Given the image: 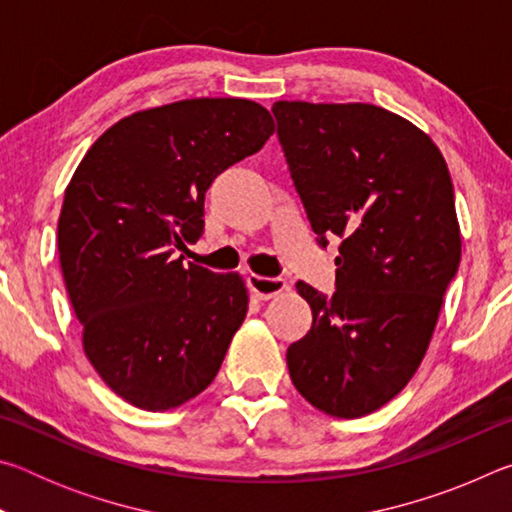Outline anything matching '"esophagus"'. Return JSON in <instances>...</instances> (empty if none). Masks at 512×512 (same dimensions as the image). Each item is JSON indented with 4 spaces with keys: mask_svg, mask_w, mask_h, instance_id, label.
Here are the masks:
<instances>
[{
    "mask_svg": "<svg viewBox=\"0 0 512 512\" xmlns=\"http://www.w3.org/2000/svg\"><path fill=\"white\" fill-rule=\"evenodd\" d=\"M250 289L255 291L259 300H271L277 293L287 289V280L284 277H264V275H250Z\"/></svg>",
    "mask_w": 512,
    "mask_h": 512,
    "instance_id": "esophagus-1",
    "label": "esophagus"
}]
</instances>
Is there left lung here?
Returning <instances> with one entry per match:
<instances>
[{"mask_svg":"<svg viewBox=\"0 0 512 512\" xmlns=\"http://www.w3.org/2000/svg\"><path fill=\"white\" fill-rule=\"evenodd\" d=\"M277 140L318 244L339 237L332 296L298 282L311 329L293 386L334 418L391 402L429 348L461 262L454 185L420 128L370 103L275 101Z\"/></svg>","mask_w":512,"mask_h":512,"instance_id":"obj_1","label":"left lung"}]
</instances>
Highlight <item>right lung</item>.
Returning <instances> with one entry per match:
<instances>
[{
	"mask_svg": "<svg viewBox=\"0 0 512 512\" xmlns=\"http://www.w3.org/2000/svg\"><path fill=\"white\" fill-rule=\"evenodd\" d=\"M271 135L255 101H176L108 128L65 189L58 253L83 348L137 409L203 393L244 323V280L176 255L203 235L214 178Z\"/></svg>",
	"mask_w": 512,
	"mask_h": 512,
	"instance_id": "right-lung-1",
	"label": "right lung"
}]
</instances>
